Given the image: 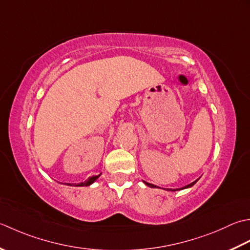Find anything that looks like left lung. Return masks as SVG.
I'll return each mask as SVG.
<instances>
[{
  "label": "left lung",
  "mask_w": 250,
  "mask_h": 250,
  "mask_svg": "<svg viewBox=\"0 0 250 250\" xmlns=\"http://www.w3.org/2000/svg\"><path fill=\"white\" fill-rule=\"evenodd\" d=\"M198 181V179L197 180H195V181H193L192 183H190V185H188V186H186V187H183V188H180V189H166L167 191H171V192H175V191H179V190H183V189H188V188H191V187H193L195 185V183ZM145 182V185L146 186H147V187H150V188H159L160 189V187H157V186H154V185H152V183H149V182H146V181H144Z\"/></svg>",
  "instance_id": "1"
}]
</instances>
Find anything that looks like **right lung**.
<instances>
[{"mask_svg":"<svg viewBox=\"0 0 250 250\" xmlns=\"http://www.w3.org/2000/svg\"><path fill=\"white\" fill-rule=\"evenodd\" d=\"M100 175H101V174L97 175V176H91V177L88 178L87 180H85V181H83V182H80V183H64V185L72 186V187H73V186H74V187H88V186H90V185H93V183L100 177Z\"/></svg>","mask_w":250,"mask_h":250,"instance_id":"right-lung-1","label":"right lung"}]
</instances>
